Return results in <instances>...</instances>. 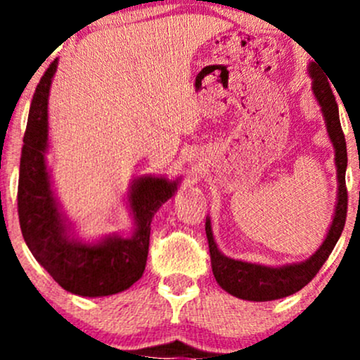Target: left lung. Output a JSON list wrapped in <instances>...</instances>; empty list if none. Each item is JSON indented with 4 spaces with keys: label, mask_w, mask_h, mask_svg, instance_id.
<instances>
[{
    "label": "left lung",
    "mask_w": 360,
    "mask_h": 360,
    "mask_svg": "<svg viewBox=\"0 0 360 360\" xmlns=\"http://www.w3.org/2000/svg\"><path fill=\"white\" fill-rule=\"evenodd\" d=\"M309 74L313 77V91H315L316 100L320 101L321 111L326 122L330 140L335 147V164L338 172V203L335 208L332 226L325 242L315 254L308 260L301 264L284 267H266L257 264L242 262L225 257L218 250L217 243L213 240L212 225L206 220V237H208L210 257H212V269L214 279L220 286L230 295L237 298L249 301H272L279 298H286L289 295H295L301 288L318 274L325 260L332 254L333 247L340 238L342 230L345 226L347 218V186H345V169H347V146L345 135L340 127V117H338V106L333 96V91L330 88V82L323 74V69L316 68L315 64L309 65Z\"/></svg>",
    "instance_id": "1"
}]
</instances>
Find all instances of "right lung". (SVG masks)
<instances>
[{
	"instance_id": "1",
	"label": "right lung",
	"mask_w": 360,
	"mask_h": 360,
	"mask_svg": "<svg viewBox=\"0 0 360 360\" xmlns=\"http://www.w3.org/2000/svg\"><path fill=\"white\" fill-rule=\"evenodd\" d=\"M56 69L57 60H53L37 84L28 113L16 196L20 229L37 262L65 291L89 298L115 295L142 278L152 217L172 196L177 183H169L162 177L135 181L130 205L137 232L131 238H105L91 245L69 240L44 159L47 147V98Z\"/></svg>"
}]
</instances>
